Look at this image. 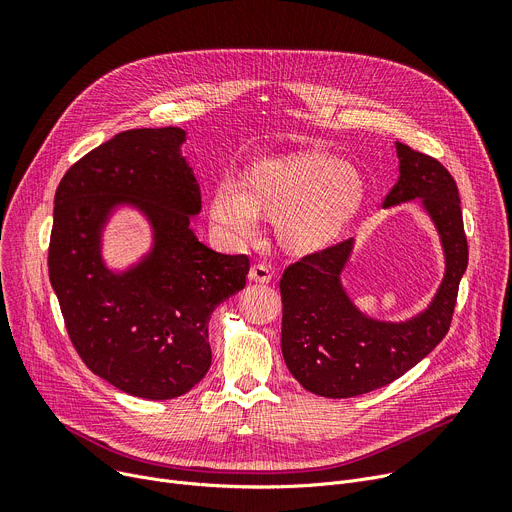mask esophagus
<instances>
[{
  "mask_svg": "<svg viewBox=\"0 0 512 512\" xmlns=\"http://www.w3.org/2000/svg\"><path fill=\"white\" fill-rule=\"evenodd\" d=\"M249 280L257 284H270L272 282V270L267 265H253L249 270Z\"/></svg>",
  "mask_w": 512,
  "mask_h": 512,
  "instance_id": "esophagus-1",
  "label": "esophagus"
}]
</instances>
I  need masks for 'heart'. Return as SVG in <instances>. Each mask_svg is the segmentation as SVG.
Listing matches in <instances>:
<instances>
[{"instance_id":"heart-1","label":"heart","mask_w":512,"mask_h":512,"mask_svg":"<svg viewBox=\"0 0 512 512\" xmlns=\"http://www.w3.org/2000/svg\"><path fill=\"white\" fill-rule=\"evenodd\" d=\"M365 191V176L351 161L301 151L255 161L238 184H215L209 218L230 242L253 238L257 218L272 220L278 245L307 257L336 245L359 215Z\"/></svg>"}]
</instances>
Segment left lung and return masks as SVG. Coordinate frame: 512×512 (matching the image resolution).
<instances>
[{"instance_id":"1","label":"left lung","mask_w":512,"mask_h":512,"mask_svg":"<svg viewBox=\"0 0 512 512\" xmlns=\"http://www.w3.org/2000/svg\"><path fill=\"white\" fill-rule=\"evenodd\" d=\"M398 180L382 207L417 201L434 224L444 276L419 313L390 321L365 313L348 294L342 274L357 240H344L290 265L280 280L282 355L305 390L351 398L388 386L425 359L450 328L469 249L459 188L438 159L396 141Z\"/></svg>"}]
</instances>
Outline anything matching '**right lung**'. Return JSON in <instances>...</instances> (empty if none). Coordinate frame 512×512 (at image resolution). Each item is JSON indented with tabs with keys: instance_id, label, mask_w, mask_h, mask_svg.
Here are the masks:
<instances>
[{
	"instance_id": "right-lung-1",
	"label": "right lung",
	"mask_w": 512,
	"mask_h": 512,
	"mask_svg": "<svg viewBox=\"0 0 512 512\" xmlns=\"http://www.w3.org/2000/svg\"><path fill=\"white\" fill-rule=\"evenodd\" d=\"M184 143L178 126L124 130L64 174L53 207L49 280L70 340L95 375L147 400L205 378L211 313L249 274L245 255L215 253L191 228L201 191ZM120 210L142 215L150 247L112 268L104 230Z\"/></svg>"
}]
</instances>
